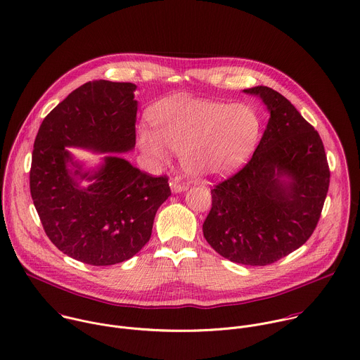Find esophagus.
Wrapping results in <instances>:
<instances>
[{
	"label": "esophagus",
	"instance_id": "34e87169",
	"mask_svg": "<svg viewBox=\"0 0 360 360\" xmlns=\"http://www.w3.org/2000/svg\"><path fill=\"white\" fill-rule=\"evenodd\" d=\"M169 186H171L172 193H181V192H185V191L188 189L186 185H181V184H178V182H171Z\"/></svg>",
	"mask_w": 360,
	"mask_h": 360
}]
</instances>
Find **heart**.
I'll list each match as a JSON object with an SVG mask.
<instances>
[{
    "label": "heart",
    "instance_id": "1",
    "mask_svg": "<svg viewBox=\"0 0 360 360\" xmlns=\"http://www.w3.org/2000/svg\"><path fill=\"white\" fill-rule=\"evenodd\" d=\"M148 117L154 131H139L141 151L157 164L168 161V148L178 153L184 171L199 181L243 165L262 136V117L246 103L178 97L157 104Z\"/></svg>",
    "mask_w": 360,
    "mask_h": 360
}]
</instances>
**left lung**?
<instances>
[{"instance_id": "8db88e82", "label": "left lung", "mask_w": 360, "mask_h": 360, "mask_svg": "<svg viewBox=\"0 0 360 360\" xmlns=\"http://www.w3.org/2000/svg\"><path fill=\"white\" fill-rule=\"evenodd\" d=\"M243 91L260 97L270 118L248 165L212 189L203 236L233 263L267 266L312 234L329 168L319 134L283 94L267 86Z\"/></svg>"}]
</instances>
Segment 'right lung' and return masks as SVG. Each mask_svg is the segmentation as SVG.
Segmentation results:
<instances>
[{
	"label": "right lung",
	"mask_w": 360,
	"mask_h": 360,
	"mask_svg": "<svg viewBox=\"0 0 360 360\" xmlns=\"http://www.w3.org/2000/svg\"><path fill=\"white\" fill-rule=\"evenodd\" d=\"M136 90L134 83H84L44 118L34 143L30 186L45 233L90 266L136 256L171 196L165 176H150L120 155L136 147ZM69 148L105 157L89 167Z\"/></svg>",
	"instance_id": "right-lung-1"
}]
</instances>
